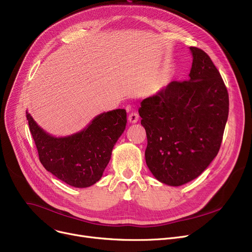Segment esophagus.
<instances>
[{"mask_svg":"<svg viewBox=\"0 0 252 252\" xmlns=\"http://www.w3.org/2000/svg\"><path fill=\"white\" fill-rule=\"evenodd\" d=\"M138 119H139V114L137 112L134 111V112H130L128 114V122L130 124H136L138 122Z\"/></svg>","mask_w":252,"mask_h":252,"instance_id":"obj_1","label":"esophagus"}]
</instances>
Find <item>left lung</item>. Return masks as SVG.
Returning <instances> with one entry per match:
<instances>
[{
	"label": "left lung",
	"mask_w": 252,
	"mask_h": 252,
	"mask_svg": "<svg viewBox=\"0 0 252 252\" xmlns=\"http://www.w3.org/2000/svg\"><path fill=\"white\" fill-rule=\"evenodd\" d=\"M190 50L189 81L169 83L139 108L147 135L146 163L169 186L196 179L214 160L229 114V94L220 71L203 50Z\"/></svg>",
	"instance_id": "8db88e82"
}]
</instances>
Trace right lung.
I'll list each match as a JSON object with an SVG mask.
<instances>
[{"instance_id":"add662e5","label":"right lung","mask_w":252,"mask_h":252,"mask_svg":"<svg viewBox=\"0 0 252 252\" xmlns=\"http://www.w3.org/2000/svg\"><path fill=\"white\" fill-rule=\"evenodd\" d=\"M26 117L39 161L56 178L76 188L90 187L101 179L126 125V111L116 109L98 115L75 135L55 138L39 127L28 112Z\"/></svg>"}]
</instances>
